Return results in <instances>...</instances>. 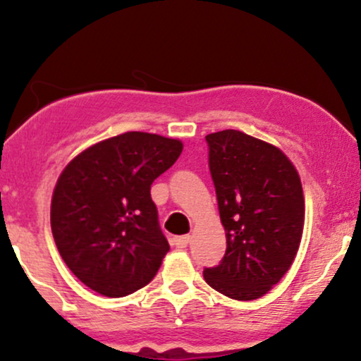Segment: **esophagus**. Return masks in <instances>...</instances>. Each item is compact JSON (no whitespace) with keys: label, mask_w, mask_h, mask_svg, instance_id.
<instances>
[{"label":"esophagus","mask_w":361,"mask_h":361,"mask_svg":"<svg viewBox=\"0 0 361 361\" xmlns=\"http://www.w3.org/2000/svg\"><path fill=\"white\" fill-rule=\"evenodd\" d=\"M190 243V235H175L173 238V246L176 247H186Z\"/></svg>","instance_id":"34e87169"}]
</instances>
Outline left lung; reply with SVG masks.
I'll list each match as a JSON object with an SVG mask.
<instances>
[{
	"mask_svg": "<svg viewBox=\"0 0 361 361\" xmlns=\"http://www.w3.org/2000/svg\"><path fill=\"white\" fill-rule=\"evenodd\" d=\"M205 140L227 247L204 279L231 299H259L299 251L305 214L299 173L279 147L244 132L229 128Z\"/></svg>",
	"mask_w": 361,
	"mask_h": 361,
	"instance_id": "8db88e82",
	"label": "left lung"
}]
</instances>
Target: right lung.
<instances>
[{
	"label": "right lung",
	"mask_w": 361,
	"mask_h": 361,
	"mask_svg": "<svg viewBox=\"0 0 361 361\" xmlns=\"http://www.w3.org/2000/svg\"><path fill=\"white\" fill-rule=\"evenodd\" d=\"M183 151L176 139L126 132L78 154L52 195L54 241L80 281L126 297L156 276L166 252L151 185Z\"/></svg>",
	"instance_id": "add662e5"
}]
</instances>
